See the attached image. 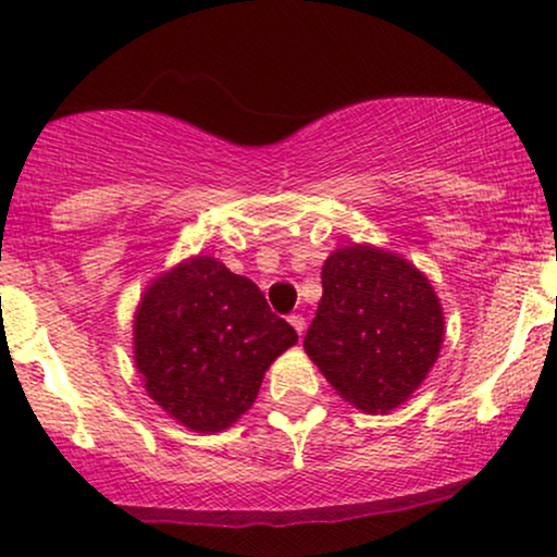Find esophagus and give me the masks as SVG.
I'll return each mask as SVG.
<instances>
[{
  "label": "esophagus",
  "mask_w": 557,
  "mask_h": 557,
  "mask_svg": "<svg viewBox=\"0 0 557 557\" xmlns=\"http://www.w3.org/2000/svg\"><path fill=\"white\" fill-rule=\"evenodd\" d=\"M287 321H290V324H293V330L298 332V337H300V334L306 332V319H304V317H298V313H293V317L287 319Z\"/></svg>",
  "instance_id": "esophagus-1"
}]
</instances>
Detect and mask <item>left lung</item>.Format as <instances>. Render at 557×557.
I'll return each mask as SVG.
<instances>
[{
	"label": "left lung",
	"instance_id": "8db88e82",
	"mask_svg": "<svg viewBox=\"0 0 557 557\" xmlns=\"http://www.w3.org/2000/svg\"><path fill=\"white\" fill-rule=\"evenodd\" d=\"M304 347L345 401L392 412L423 384L444 345V308L412 261L371 244L334 249L321 267Z\"/></svg>",
	"mask_w": 557,
	"mask_h": 557
}]
</instances>
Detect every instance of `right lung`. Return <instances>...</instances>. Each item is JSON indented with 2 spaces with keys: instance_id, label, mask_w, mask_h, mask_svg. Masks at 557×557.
<instances>
[{
  "instance_id": "obj_1",
  "label": "right lung",
  "mask_w": 557,
  "mask_h": 557,
  "mask_svg": "<svg viewBox=\"0 0 557 557\" xmlns=\"http://www.w3.org/2000/svg\"><path fill=\"white\" fill-rule=\"evenodd\" d=\"M132 334L147 397L197 433L225 431L251 410L267 368L298 343L249 277L205 253L147 285Z\"/></svg>"
}]
</instances>
